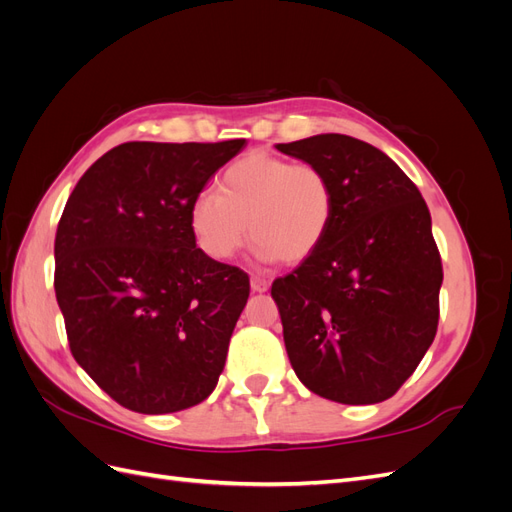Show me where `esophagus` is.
<instances>
[{
  "instance_id": "34e87169",
  "label": "esophagus",
  "mask_w": 512,
  "mask_h": 512,
  "mask_svg": "<svg viewBox=\"0 0 512 512\" xmlns=\"http://www.w3.org/2000/svg\"><path fill=\"white\" fill-rule=\"evenodd\" d=\"M250 288H252V292H267V290H269V282L265 280V277H260V275H252V280H250Z\"/></svg>"
}]
</instances>
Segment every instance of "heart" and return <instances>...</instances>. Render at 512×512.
<instances>
[{
  "instance_id": "heart-1",
  "label": "heart",
  "mask_w": 512,
  "mask_h": 512,
  "mask_svg": "<svg viewBox=\"0 0 512 512\" xmlns=\"http://www.w3.org/2000/svg\"><path fill=\"white\" fill-rule=\"evenodd\" d=\"M333 209V185L322 168L250 151L224 170L220 192L194 196L190 226L200 250L215 260L235 256L250 228L260 260L299 265L327 237Z\"/></svg>"
}]
</instances>
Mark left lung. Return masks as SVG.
I'll return each mask as SVG.
<instances>
[{
	"instance_id": "obj_1",
	"label": "left lung",
	"mask_w": 512,
	"mask_h": 512,
	"mask_svg": "<svg viewBox=\"0 0 512 512\" xmlns=\"http://www.w3.org/2000/svg\"><path fill=\"white\" fill-rule=\"evenodd\" d=\"M329 175L335 209L318 250L271 286L294 374L348 406L397 393L438 331L440 252L416 185L346 134L275 145Z\"/></svg>"
}]
</instances>
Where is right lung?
Returning <instances> with one entry per match:
<instances>
[{
  "label": "right lung",
  "instance_id": "add662e5",
  "mask_svg": "<svg viewBox=\"0 0 512 512\" xmlns=\"http://www.w3.org/2000/svg\"><path fill=\"white\" fill-rule=\"evenodd\" d=\"M243 147L123 143L61 213L55 294L70 350L123 408L179 412L218 384L250 277L196 247L190 205Z\"/></svg>",
  "mask_w": 512,
  "mask_h": 512
}]
</instances>
